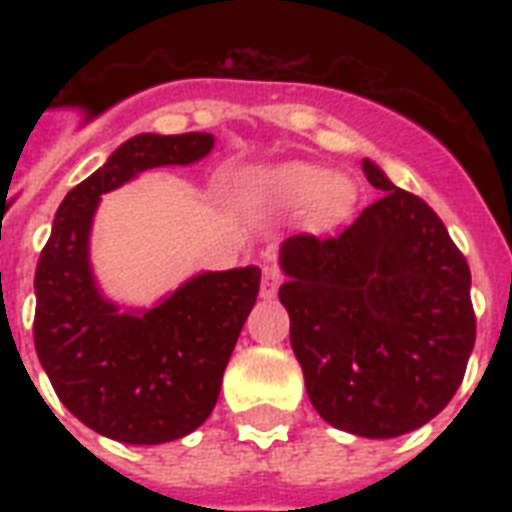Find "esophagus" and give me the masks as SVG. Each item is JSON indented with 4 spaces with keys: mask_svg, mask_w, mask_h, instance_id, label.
<instances>
[{
    "mask_svg": "<svg viewBox=\"0 0 512 512\" xmlns=\"http://www.w3.org/2000/svg\"><path fill=\"white\" fill-rule=\"evenodd\" d=\"M279 284H281L279 265L276 263L263 265V284H260V295H263L265 300H271V297H276V292H279Z\"/></svg>",
    "mask_w": 512,
    "mask_h": 512,
    "instance_id": "esophagus-1",
    "label": "esophagus"
}]
</instances>
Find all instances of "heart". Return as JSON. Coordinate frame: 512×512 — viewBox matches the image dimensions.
Here are the masks:
<instances>
[{"mask_svg":"<svg viewBox=\"0 0 512 512\" xmlns=\"http://www.w3.org/2000/svg\"><path fill=\"white\" fill-rule=\"evenodd\" d=\"M257 188L276 207H311L321 223L337 220L350 204L348 180L316 164L289 162L273 167L260 175Z\"/></svg>","mask_w":512,"mask_h":512,"instance_id":"obj_1","label":"heart"}]
</instances>
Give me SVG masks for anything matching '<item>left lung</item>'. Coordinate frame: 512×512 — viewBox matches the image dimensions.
Segmentation results:
<instances>
[{"instance_id":"obj_1","label":"left lung","mask_w":512,"mask_h":512,"mask_svg":"<svg viewBox=\"0 0 512 512\" xmlns=\"http://www.w3.org/2000/svg\"><path fill=\"white\" fill-rule=\"evenodd\" d=\"M382 191L340 236H289L279 300L316 412L364 438L422 428L460 388L476 342L470 268L441 217L364 159Z\"/></svg>"}]
</instances>
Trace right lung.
<instances>
[{
  "label": "right lung",
  "mask_w": 512,
  "mask_h": 512,
  "mask_svg": "<svg viewBox=\"0 0 512 512\" xmlns=\"http://www.w3.org/2000/svg\"><path fill=\"white\" fill-rule=\"evenodd\" d=\"M212 148L209 132L124 140L60 201L36 265V356L68 412L122 444H167L212 414L260 268L196 273L154 308H122L92 273V220L103 193L154 167L199 162Z\"/></svg>",
  "instance_id": "1"
}]
</instances>
